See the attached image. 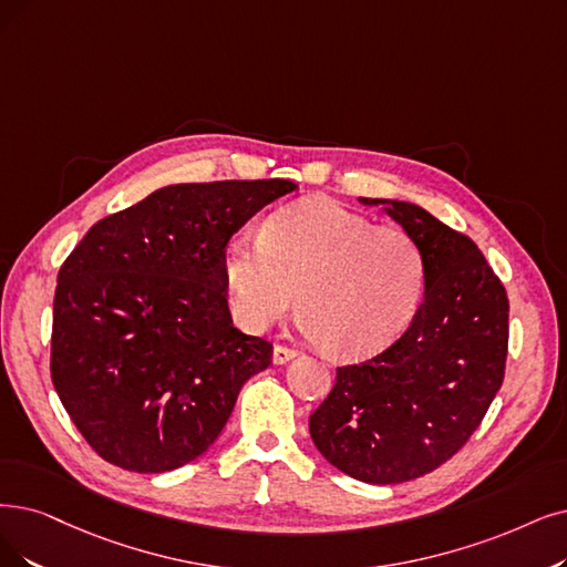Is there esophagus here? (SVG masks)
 <instances>
[{
	"instance_id": "esophagus-1",
	"label": "esophagus",
	"mask_w": 567,
	"mask_h": 567,
	"mask_svg": "<svg viewBox=\"0 0 567 567\" xmlns=\"http://www.w3.org/2000/svg\"><path fill=\"white\" fill-rule=\"evenodd\" d=\"M296 355L298 353L288 347H275V351H271V362H275V365H284V362L292 360Z\"/></svg>"
}]
</instances>
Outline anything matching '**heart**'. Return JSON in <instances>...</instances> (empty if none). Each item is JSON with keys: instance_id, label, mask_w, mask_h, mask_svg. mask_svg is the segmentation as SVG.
Listing matches in <instances>:
<instances>
[{"instance_id": "1", "label": "heart", "mask_w": 567, "mask_h": 567, "mask_svg": "<svg viewBox=\"0 0 567 567\" xmlns=\"http://www.w3.org/2000/svg\"><path fill=\"white\" fill-rule=\"evenodd\" d=\"M220 271L239 326L260 332L296 302L302 330L339 360L370 358L412 321L425 284L419 246L344 207L307 199L233 237Z\"/></svg>"}]
</instances>
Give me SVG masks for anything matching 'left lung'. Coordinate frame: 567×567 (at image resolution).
I'll return each instance as SVG.
<instances>
[{"instance_id": "obj_1", "label": "left lung", "mask_w": 567, "mask_h": 567, "mask_svg": "<svg viewBox=\"0 0 567 567\" xmlns=\"http://www.w3.org/2000/svg\"><path fill=\"white\" fill-rule=\"evenodd\" d=\"M358 202L381 207L419 246L423 300L389 349L337 368L309 433L349 477L402 484L446 463L480 427L503 386L509 302L470 237L412 202Z\"/></svg>"}]
</instances>
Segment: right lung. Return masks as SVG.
<instances>
[{"instance_id": "right-lung-1", "label": "right lung", "mask_w": 567, "mask_h": 567, "mask_svg": "<svg viewBox=\"0 0 567 567\" xmlns=\"http://www.w3.org/2000/svg\"><path fill=\"white\" fill-rule=\"evenodd\" d=\"M284 178L174 184L95 223L64 260L51 377L97 454L130 472L195 461L271 344L233 326L220 256Z\"/></svg>"}]
</instances>
